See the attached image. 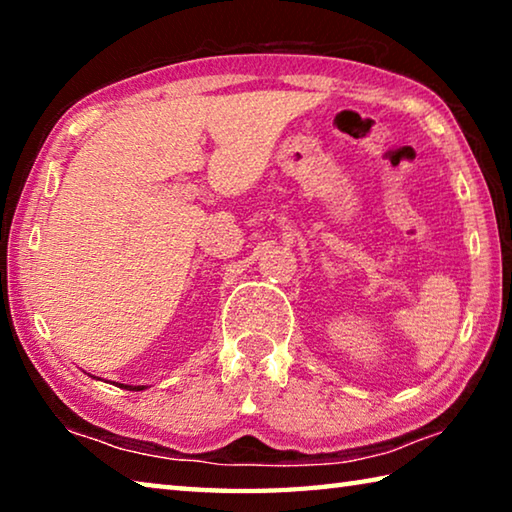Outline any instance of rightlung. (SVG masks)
I'll return each instance as SVG.
<instances>
[{
	"instance_id": "1",
	"label": "right lung",
	"mask_w": 512,
	"mask_h": 512,
	"mask_svg": "<svg viewBox=\"0 0 512 512\" xmlns=\"http://www.w3.org/2000/svg\"><path fill=\"white\" fill-rule=\"evenodd\" d=\"M119 388H128V391H144V386H126V384H119Z\"/></svg>"
}]
</instances>
